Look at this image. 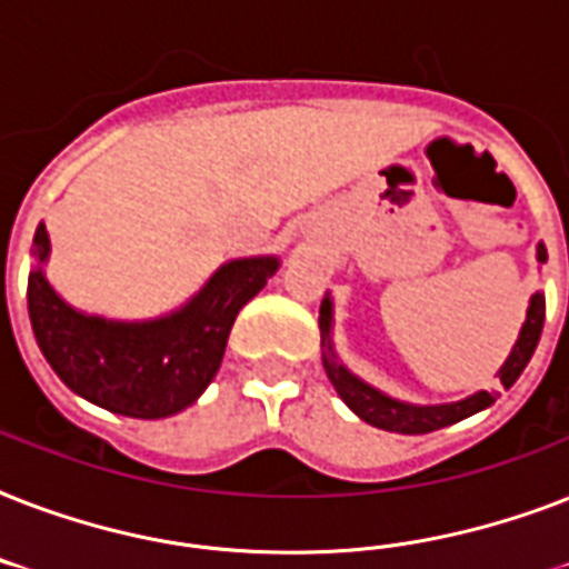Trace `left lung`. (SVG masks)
I'll list each match as a JSON object with an SVG mask.
<instances>
[{
  "label": "left lung",
  "mask_w": 569,
  "mask_h": 569,
  "mask_svg": "<svg viewBox=\"0 0 569 569\" xmlns=\"http://www.w3.org/2000/svg\"><path fill=\"white\" fill-rule=\"evenodd\" d=\"M538 259L540 262H547V248L538 244ZM543 319H547V301H543V295H535L529 303V316H526V325L520 330V339H517V346H513L511 357L505 360V366L499 369V380H502V387H513V380L520 378L522 369L529 366L531 355H535V348L540 342V330H543ZM319 321H321V346L328 348L325 351V372H328L330 383L337 387L339 398L346 401L351 410H355L363 422L375 425V428H383V431H396V433H428L437 431V428H446V425H455L460 419H467V416L478 413V410H485L496 401L493 392H476V396L463 398V401H455V405H437V407H416V405H401L396 398L383 396L378 389H372L369 383H363L360 378L348 372L346 366L337 363V355H333V348H330V301L325 298L321 301L319 310Z\"/></svg>",
  "instance_id": "left-lung-1"
}]
</instances>
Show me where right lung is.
<instances>
[{
	"mask_svg": "<svg viewBox=\"0 0 569 569\" xmlns=\"http://www.w3.org/2000/svg\"><path fill=\"white\" fill-rule=\"evenodd\" d=\"M31 253L49 257L47 227L34 232ZM277 271L274 257L236 259L168 319L123 325L67 307L43 277L29 274V319L40 351L67 387L111 413L164 419L194 405L221 366L239 310Z\"/></svg>",
	"mask_w": 569,
	"mask_h": 569,
	"instance_id": "obj_1",
	"label": "right lung"
}]
</instances>
